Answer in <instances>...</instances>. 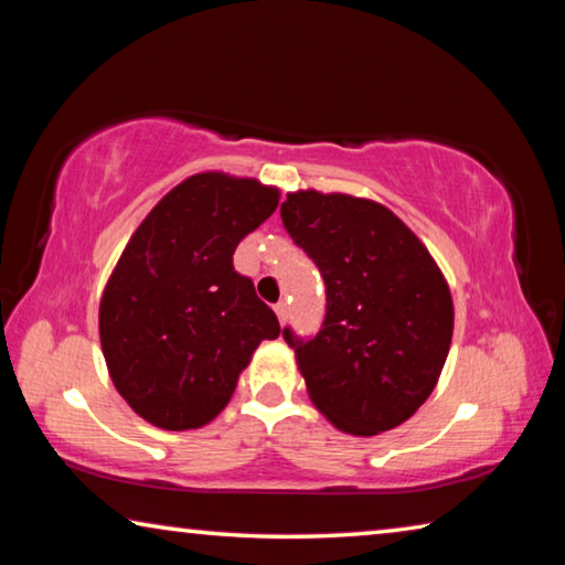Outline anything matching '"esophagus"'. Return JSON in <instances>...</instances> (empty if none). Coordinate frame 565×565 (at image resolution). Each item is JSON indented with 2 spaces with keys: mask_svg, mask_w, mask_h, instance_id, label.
Listing matches in <instances>:
<instances>
[{
  "mask_svg": "<svg viewBox=\"0 0 565 565\" xmlns=\"http://www.w3.org/2000/svg\"><path fill=\"white\" fill-rule=\"evenodd\" d=\"M274 311H276V317H279V321L281 323H286V319H289V303L286 301H279L274 306Z\"/></svg>",
  "mask_w": 565,
  "mask_h": 565,
  "instance_id": "34e87169",
  "label": "esophagus"
}]
</instances>
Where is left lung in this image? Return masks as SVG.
Listing matches in <instances>:
<instances>
[{"instance_id":"obj_1","label":"left lung","mask_w":565,"mask_h":565,"mask_svg":"<svg viewBox=\"0 0 565 565\" xmlns=\"http://www.w3.org/2000/svg\"><path fill=\"white\" fill-rule=\"evenodd\" d=\"M281 222L327 284L317 337L284 329L309 398L343 434L391 431L431 396L451 349L454 299L441 269L371 199L291 191Z\"/></svg>"}]
</instances>
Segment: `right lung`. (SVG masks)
Instances as JSON below:
<instances>
[{
	"label": "right lung",
	"instance_id": "add662e5",
	"mask_svg": "<svg viewBox=\"0 0 565 565\" xmlns=\"http://www.w3.org/2000/svg\"><path fill=\"white\" fill-rule=\"evenodd\" d=\"M279 206V189L204 171L151 209L104 286L99 339L109 376L137 414L167 431L222 414L279 319L236 274L238 242Z\"/></svg>",
	"mask_w": 565,
	"mask_h": 565
}]
</instances>
